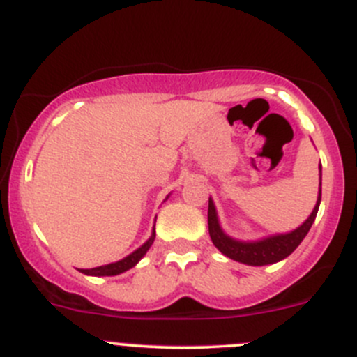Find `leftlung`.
Instances as JSON below:
<instances>
[{
  "label": "left lung",
  "mask_w": 357,
  "mask_h": 357,
  "mask_svg": "<svg viewBox=\"0 0 357 357\" xmlns=\"http://www.w3.org/2000/svg\"><path fill=\"white\" fill-rule=\"evenodd\" d=\"M319 202H321V165H319V197L318 204H316L314 211L311 212V215L307 218V221L302 226H298L297 229H294L291 233L287 235H276L269 236V238L259 240V242H236V240L229 238L222 233V229L219 228L218 222V214H215V208L212 200L208 199V235H211L212 243L226 255V257L233 259V261L243 262L248 266H266V264H275V262L282 261V259L289 257L291 252L295 250L301 242L304 240V236L307 235V231L311 229L312 222H314L316 214H318Z\"/></svg>",
  "instance_id": "left-lung-1"
}]
</instances>
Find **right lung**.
<instances>
[{"instance_id":"right-lung-1","label":"right lung","mask_w":357,"mask_h":357,"mask_svg":"<svg viewBox=\"0 0 357 357\" xmlns=\"http://www.w3.org/2000/svg\"><path fill=\"white\" fill-rule=\"evenodd\" d=\"M153 240H155V229H153L152 236L149 238V242L145 243V245H142L138 248V250H135L132 254H129L128 257L122 259V261L119 262H112V264H107V266H100V268H93V269H81L84 275H91V276H115V275H121V273L128 271V269H131L132 266L136 264V262L139 261V259L143 257V255L146 254V250H149L150 247H152Z\"/></svg>"}]
</instances>
